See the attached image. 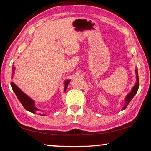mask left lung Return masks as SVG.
Instances as JSON below:
<instances>
[{
    "mask_svg": "<svg viewBox=\"0 0 151 151\" xmlns=\"http://www.w3.org/2000/svg\"><path fill=\"white\" fill-rule=\"evenodd\" d=\"M135 73H136V78H137L136 84H135V85L133 86V88H132L131 93L128 94L127 96H126V98H125V105L123 107V110L127 108L128 104H129V103L131 102L132 98H133L135 94H136V93H137V91L139 87V75H138L137 69L135 70Z\"/></svg>",
    "mask_w": 151,
    "mask_h": 151,
    "instance_id": "left-lung-1",
    "label": "left lung"
}]
</instances>
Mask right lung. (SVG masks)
<instances>
[{
  "instance_id": "right-lung-1",
  "label": "right lung",
  "mask_w": 151,
  "mask_h": 151,
  "mask_svg": "<svg viewBox=\"0 0 151 151\" xmlns=\"http://www.w3.org/2000/svg\"><path fill=\"white\" fill-rule=\"evenodd\" d=\"M14 70H15V67L12 66V76H13V74L14 73ZM70 81V80H67L65 82V89H64L65 92L66 91V88H67L68 83H69ZM11 85L12 90H13L14 93L17 95L18 99H19V101L22 104V106L24 107V109H26L27 111H29L30 112H32V113H35L36 111H39V109H37V107L35 106L34 101L30 99L29 96H28L26 94H24L23 92H22L16 85H15L13 82H11ZM41 115L45 116L44 114H41Z\"/></svg>"
}]
</instances>
